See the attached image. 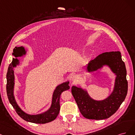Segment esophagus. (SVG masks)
Segmentation results:
<instances>
[{"label":"esophagus","instance_id":"obj_1","mask_svg":"<svg viewBox=\"0 0 135 135\" xmlns=\"http://www.w3.org/2000/svg\"><path fill=\"white\" fill-rule=\"evenodd\" d=\"M71 78H72V80H73V81L75 82V81L78 79V76H77V75H73L71 76Z\"/></svg>","mask_w":135,"mask_h":135}]
</instances>
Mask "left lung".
<instances>
[{
    "label": "left lung",
    "instance_id": "left-lung-1",
    "mask_svg": "<svg viewBox=\"0 0 135 135\" xmlns=\"http://www.w3.org/2000/svg\"><path fill=\"white\" fill-rule=\"evenodd\" d=\"M104 65L109 66L117 75L113 92L107 99L102 101L94 100L86 91L76 86L72 87V94L81 113L86 118L100 120L109 118L118 109L127 95V71L120 52H105L99 55L90 62L88 70L97 71Z\"/></svg>",
    "mask_w": 135,
    "mask_h": 135
}]
</instances>
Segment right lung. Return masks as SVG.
Returning <instances> with one entry per match:
<instances>
[{
	"label": "right lung",
	"mask_w": 135,
	"mask_h": 135,
	"mask_svg": "<svg viewBox=\"0 0 135 135\" xmlns=\"http://www.w3.org/2000/svg\"><path fill=\"white\" fill-rule=\"evenodd\" d=\"M20 51H21L22 53H23L24 51L25 52L23 47H16L13 50L14 53L13 54H14L16 57H17V56L22 55V53L21 54H18V53H20ZM17 64H18V60L17 59L13 58L12 62L8 67L7 73V93L8 100H9L11 105L13 107L18 115L26 121L34 123L44 124L54 120L58 116L59 113V101L60 95L64 91L69 89V86L68 85L69 82H64V83L60 84L56 87L53 93L51 106L47 112L38 115L27 114L22 110L17 105L13 95V88L15 85L14 67L16 66Z\"/></svg>",
	"instance_id": "right-lung-1"
}]
</instances>
